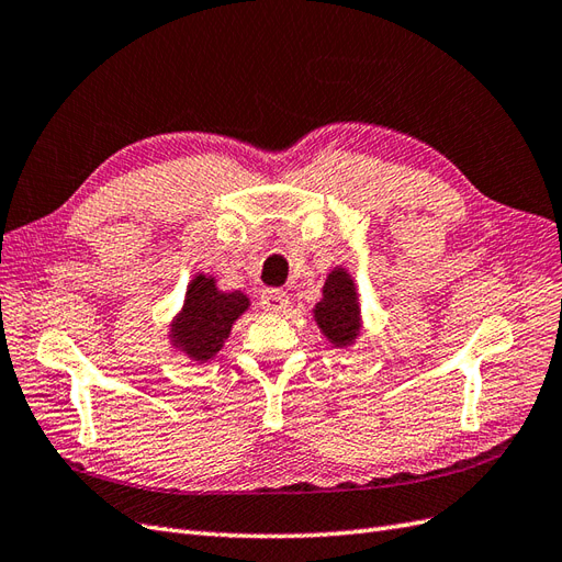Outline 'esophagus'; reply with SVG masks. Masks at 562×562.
I'll return each instance as SVG.
<instances>
[{"label": "esophagus", "mask_w": 562, "mask_h": 562, "mask_svg": "<svg viewBox=\"0 0 562 562\" xmlns=\"http://www.w3.org/2000/svg\"><path fill=\"white\" fill-rule=\"evenodd\" d=\"M259 303H262L265 312L279 314V312H283L285 307L291 305V300H289V295H285V291H281V289H267L262 293V300H259Z\"/></svg>", "instance_id": "obj_1"}]
</instances>
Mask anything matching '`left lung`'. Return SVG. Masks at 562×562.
Wrapping results in <instances>:
<instances>
[{"label":"left lung","instance_id":"left-lung-1","mask_svg":"<svg viewBox=\"0 0 562 562\" xmlns=\"http://www.w3.org/2000/svg\"><path fill=\"white\" fill-rule=\"evenodd\" d=\"M314 322L334 348H350L360 336L362 314L358 303V285L348 269L334 267L322 289V300L312 310Z\"/></svg>","mask_w":562,"mask_h":562}]
</instances>
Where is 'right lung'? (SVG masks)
<instances>
[{
    "mask_svg": "<svg viewBox=\"0 0 562 562\" xmlns=\"http://www.w3.org/2000/svg\"><path fill=\"white\" fill-rule=\"evenodd\" d=\"M250 297L234 291H218L216 279L195 273L188 283L181 312L171 322V346L195 362H210L224 348L234 322L248 312Z\"/></svg>",
    "mask_w": 562,
    "mask_h": 562,
    "instance_id": "add662e5",
    "label": "right lung"
}]
</instances>
